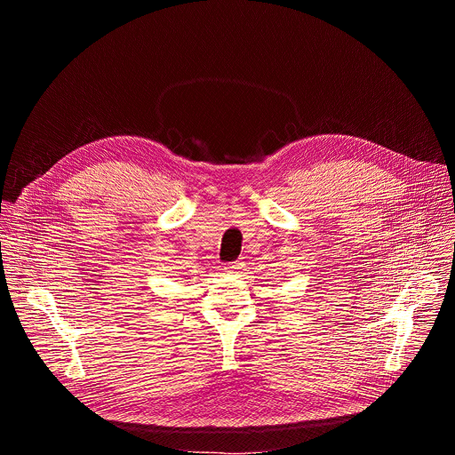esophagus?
<instances>
[{
  "instance_id": "1",
  "label": "esophagus",
  "mask_w": 455,
  "mask_h": 455,
  "mask_svg": "<svg viewBox=\"0 0 455 455\" xmlns=\"http://www.w3.org/2000/svg\"><path fill=\"white\" fill-rule=\"evenodd\" d=\"M241 270H243V263H230V265L225 267V272H227V274H237V272H241Z\"/></svg>"
}]
</instances>
